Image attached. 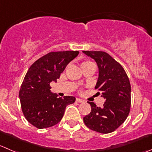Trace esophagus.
I'll use <instances>...</instances> for the list:
<instances>
[{
  "label": "esophagus",
  "instance_id": "34e87169",
  "mask_svg": "<svg viewBox=\"0 0 152 152\" xmlns=\"http://www.w3.org/2000/svg\"><path fill=\"white\" fill-rule=\"evenodd\" d=\"M76 102H79V103H81V102H83V100H82V99H76Z\"/></svg>",
  "mask_w": 152,
  "mask_h": 152
}]
</instances>
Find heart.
<instances>
[{"label":"heart","instance_id":"b5f03b06","mask_svg":"<svg viewBox=\"0 0 152 152\" xmlns=\"http://www.w3.org/2000/svg\"><path fill=\"white\" fill-rule=\"evenodd\" d=\"M88 66H93V67H96L94 63H93L92 61H83V62H82V64H81V67H82V68H84V67H88Z\"/></svg>","mask_w":152,"mask_h":152}]
</instances>
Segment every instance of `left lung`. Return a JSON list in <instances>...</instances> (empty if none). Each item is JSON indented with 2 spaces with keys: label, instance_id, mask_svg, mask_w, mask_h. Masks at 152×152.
Returning <instances> with one entry per match:
<instances>
[{
  "label": "left lung",
  "instance_id": "8db88e82",
  "mask_svg": "<svg viewBox=\"0 0 152 152\" xmlns=\"http://www.w3.org/2000/svg\"><path fill=\"white\" fill-rule=\"evenodd\" d=\"M94 58L99 67L95 89L105 99L102 107L88 102L91 112L83 118L91 130L108 134L117 130L128 117L131 109V84L121 64L102 51H83Z\"/></svg>",
  "mask_w": 152,
  "mask_h": 152
}]
</instances>
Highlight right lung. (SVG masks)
<instances>
[{
  "mask_svg": "<svg viewBox=\"0 0 152 152\" xmlns=\"http://www.w3.org/2000/svg\"><path fill=\"white\" fill-rule=\"evenodd\" d=\"M79 51L50 52L35 61L26 73L19 91L22 112L30 124L39 129L58 124L66 106L75 102L74 96L58 97L50 92L51 82H56Z\"/></svg>",
  "mask_w": 152,
  "mask_h": 152,
  "instance_id": "right-lung-1",
  "label": "right lung"
}]
</instances>
